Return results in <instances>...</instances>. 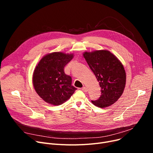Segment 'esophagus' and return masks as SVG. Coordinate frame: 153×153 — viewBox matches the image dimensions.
<instances>
[{"label":"esophagus","instance_id":"34e87169","mask_svg":"<svg viewBox=\"0 0 153 153\" xmlns=\"http://www.w3.org/2000/svg\"><path fill=\"white\" fill-rule=\"evenodd\" d=\"M82 91L83 92H86L87 91V88H86L85 87H83L82 88Z\"/></svg>","mask_w":153,"mask_h":153}]
</instances>
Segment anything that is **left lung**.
Masks as SVG:
<instances>
[{"label":"left lung","instance_id":"obj_1","mask_svg":"<svg viewBox=\"0 0 153 153\" xmlns=\"http://www.w3.org/2000/svg\"><path fill=\"white\" fill-rule=\"evenodd\" d=\"M84 57L94 72L101 88V95L92 103L100 108L110 106L122 95L126 84L123 66L107 50L85 52Z\"/></svg>","mask_w":153,"mask_h":153}]
</instances>
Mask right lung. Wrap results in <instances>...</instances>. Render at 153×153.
<instances>
[{
	"mask_svg": "<svg viewBox=\"0 0 153 153\" xmlns=\"http://www.w3.org/2000/svg\"><path fill=\"white\" fill-rule=\"evenodd\" d=\"M73 58V54L55 52L48 54L40 60L33 76L36 93L46 102L54 105H61L77 89L72 85V78L64 69Z\"/></svg>",
	"mask_w": 153,
	"mask_h": 153,
	"instance_id": "right-lung-1",
	"label": "right lung"
}]
</instances>
